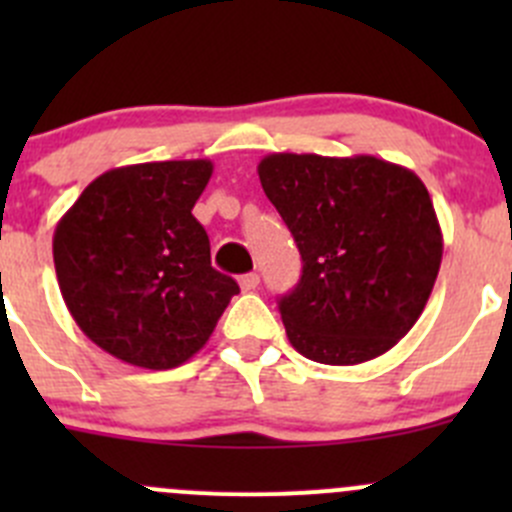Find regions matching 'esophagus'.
Listing matches in <instances>:
<instances>
[{"label": "esophagus", "instance_id": "esophagus-1", "mask_svg": "<svg viewBox=\"0 0 512 512\" xmlns=\"http://www.w3.org/2000/svg\"><path fill=\"white\" fill-rule=\"evenodd\" d=\"M257 285H260V277H257L255 272H247V275L240 277L242 292H252V289H257Z\"/></svg>", "mask_w": 512, "mask_h": 512}]
</instances>
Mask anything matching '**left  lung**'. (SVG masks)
Returning a JSON list of instances; mask_svg holds the SVG:
<instances>
[{
  "label": "left lung",
  "instance_id": "left-lung-1",
  "mask_svg": "<svg viewBox=\"0 0 512 512\" xmlns=\"http://www.w3.org/2000/svg\"><path fill=\"white\" fill-rule=\"evenodd\" d=\"M257 173L302 255L280 299L289 344L332 366L389 352L421 317L443 257L421 178L374 156L317 153H270Z\"/></svg>",
  "mask_w": 512,
  "mask_h": 512
}]
</instances>
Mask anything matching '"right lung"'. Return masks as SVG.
Here are the masks:
<instances>
[{
    "instance_id": "right-lung-1",
    "label": "right lung",
    "mask_w": 512,
    "mask_h": 512,
    "mask_svg": "<svg viewBox=\"0 0 512 512\" xmlns=\"http://www.w3.org/2000/svg\"><path fill=\"white\" fill-rule=\"evenodd\" d=\"M210 160H160L106 170L54 230L61 297L81 332L141 369H175L198 354L240 292L210 265L193 208Z\"/></svg>"
}]
</instances>
